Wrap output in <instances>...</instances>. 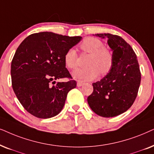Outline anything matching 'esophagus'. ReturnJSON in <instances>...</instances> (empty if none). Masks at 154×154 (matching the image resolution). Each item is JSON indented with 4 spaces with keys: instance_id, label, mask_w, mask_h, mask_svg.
Masks as SVG:
<instances>
[{
    "instance_id": "1",
    "label": "esophagus",
    "mask_w": 154,
    "mask_h": 154,
    "mask_svg": "<svg viewBox=\"0 0 154 154\" xmlns=\"http://www.w3.org/2000/svg\"><path fill=\"white\" fill-rule=\"evenodd\" d=\"M84 85H85V83H83V82H77V87H82V86H83Z\"/></svg>"
}]
</instances>
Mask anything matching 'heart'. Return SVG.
Segmentation results:
<instances>
[{
	"instance_id": "1",
	"label": "heart",
	"mask_w": 154,
	"mask_h": 154,
	"mask_svg": "<svg viewBox=\"0 0 154 154\" xmlns=\"http://www.w3.org/2000/svg\"><path fill=\"white\" fill-rule=\"evenodd\" d=\"M84 53H89L87 68L77 69L72 72L75 79L80 82L93 80L98 77L100 72L106 75L109 72L113 64L112 53L98 38L87 37L79 45ZM64 61L66 66L69 69H75L77 66V54L75 49L70 48L65 53Z\"/></svg>"
}]
</instances>
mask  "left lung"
<instances>
[{
	"label": "left lung",
	"mask_w": 154,
	"mask_h": 154,
	"mask_svg": "<svg viewBox=\"0 0 154 154\" xmlns=\"http://www.w3.org/2000/svg\"><path fill=\"white\" fill-rule=\"evenodd\" d=\"M96 36L108 39L113 64L107 75L92 84L94 91L88 96L87 102L96 114L112 118L132 106L140 85L141 72L134 51L122 37L111 34Z\"/></svg>",
	"instance_id": "obj_1"
}]
</instances>
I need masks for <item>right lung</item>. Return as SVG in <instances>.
I'll list each match as a JSON object with an SVG mask.
<instances>
[{
	"label": "right lung",
	"instance_id": "add662e5",
	"mask_svg": "<svg viewBox=\"0 0 154 154\" xmlns=\"http://www.w3.org/2000/svg\"><path fill=\"white\" fill-rule=\"evenodd\" d=\"M82 38L39 32L28 36L17 48L11 63L12 86L20 103L32 116L50 118L62 110L67 93L77 87L65 67L64 56ZM63 78L69 80L55 82Z\"/></svg>",
	"mask_w": 154,
	"mask_h": 154
}]
</instances>
